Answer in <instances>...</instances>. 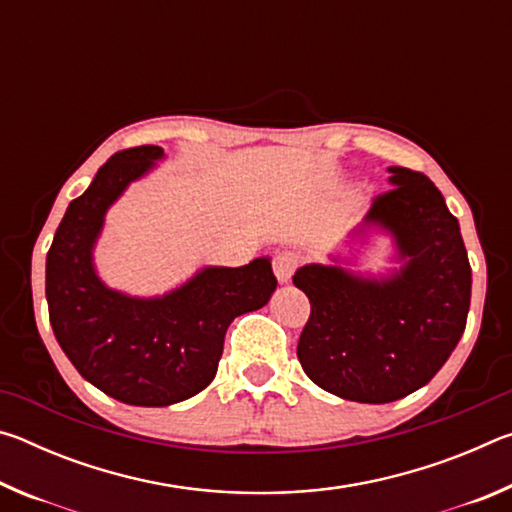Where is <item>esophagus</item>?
<instances>
[{
  "instance_id": "obj_1",
  "label": "esophagus",
  "mask_w": 512,
  "mask_h": 512,
  "mask_svg": "<svg viewBox=\"0 0 512 512\" xmlns=\"http://www.w3.org/2000/svg\"><path fill=\"white\" fill-rule=\"evenodd\" d=\"M300 264V259L296 253H291V250H282V253H277L273 257V271H275V277L280 280L282 284H287L293 273H296V268Z\"/></svg>"
}]
</instances>
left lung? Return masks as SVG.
<instances>
[{"label":"left lung","mask_w":512,"mask_h":512,"mask_svg":"<svg viewBox=\"0 0 512 512\" xmlns=\"http://www.w3.org/2000/svg\"><path fill=\"white\" fill-rule=\"evenodd\" d=\"M366 221L393 232L409 259L391 280H361L339 266H302L293 284L311 314L298 341L307 377L343 400L386 404L445 366L470 311L472 268L456 216L420 171L391 167Z\"/></svg>","instance_id":"obj_1"}]
</instances>
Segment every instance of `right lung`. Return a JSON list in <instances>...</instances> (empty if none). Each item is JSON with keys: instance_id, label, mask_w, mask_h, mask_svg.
<instances>
[{"instance_id": "obj_1", "label": "right lung", "mask_w": 512, "mask_h": 512, "mask_svg": "<svg viewBox=\"0 0 512 512\" xmlns=\"http://www.w3.org/2000/svg\"><path fill=\"white\" fill-rule=\"evenodd\" d=\"M162 155L151 144L112 155L69 203L47 253L56 341L83 379L133 406H169L210 386L232 320L264 307L277 287L266 257L203 268L185 287L153 300L128 298L99 280L92 246L103 214Z\"/></svg>"}]
</instances>
